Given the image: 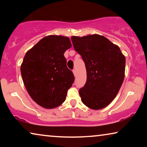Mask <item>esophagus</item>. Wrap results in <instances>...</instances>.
<instances>
[{"instance_id": "esophagus-1", "label": "esophagus", "mask_w": 147, "mask_h": 147, "mask_svg": "<svg viewBox=\"0 0 147 147\" xmlns=\"http://www.w3.org/2000/svg\"><path fill=\"white\" fill-rule=\"evenodd\" d=\"M73 74H74V75L76 76V70H75V69H74V70H73Z\"/></svg>"}]
</instances>
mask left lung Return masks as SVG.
I'll return each mask as SVG.
<instances>
[{"label":"left lung","instance_id":"obj_1","mask_svg":"<svg viewBox=\"0 0 147 147\" xmlns=\"http://www.w3.org/2000/svg\"><path fill=\"white\" fill-rule=\"evenodd\" d=\"M71 40L86 65V83L79 90L82 102L94 110L105 108L123 84L125 56L118 45L100 35L72 36Z\"/></svg>","mask_w":147,"mask_h":147}]
</instances>
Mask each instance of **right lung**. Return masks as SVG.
Instances as JSON below:
<instances>
[{
    "label": "right lung",
    "mask_w": 147,
    "mask_h": 147,
    "mask_svg": "<svg viewBox=\"0 0 147 147\" xmlns=\"http://www.w3.org/2000/svg\"><path fill=\"white\" fill-rule=\"evenodd\" d=\"M72 46L67 36L50 35L26 52L21 65L24 86L43 108H56L65 100L74 76L67 67L64 53Z\"/></svg>",
    "instance_id": "add662e5"
}]
</instances>
